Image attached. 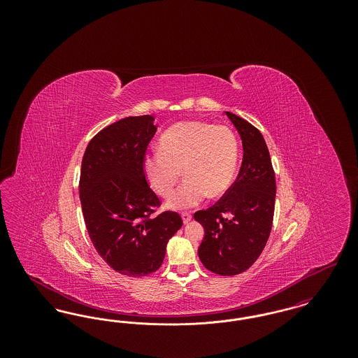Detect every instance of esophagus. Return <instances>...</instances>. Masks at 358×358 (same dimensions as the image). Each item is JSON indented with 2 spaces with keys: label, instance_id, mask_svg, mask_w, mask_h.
<instances>
[{
  "label": "esophagus",
  "instance_id": "34e87169",
  "mask_svg": "<svg viewBox=\"0 0 358 358\" xmlns=\"http://www.w3.org/2000/svg\"><path fill=\"white\" fill-rule=\"evenodd\" d=\"M181 217H182V222H184V224H187V222L192 220V215H190L189 212H184V213L181 215Z\"/></svg>",
  "mask_w": 358,
  "mask_h": 358
}]
</instances>
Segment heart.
<instances>
[{
  "label": "heart",
  "mask_w": 358,
  "mask_h": 358,
  "mask_svg": "<svg viewBox=\"0 0 358 358\" xmlns=\"http://www.w3.org/2000/svg\"><path fill=\"white\" fill-rule=\"evenodd\" d=\"M238 161V138L229 127L187 120L159 136L158 153L143 161V171L154 192L168 199L182 171L187 180L168 203L181 210L200 204L206 194L222 196L234 181Z\"/></svg>",
  "instance_id": "heart-1"
}]
</instances>
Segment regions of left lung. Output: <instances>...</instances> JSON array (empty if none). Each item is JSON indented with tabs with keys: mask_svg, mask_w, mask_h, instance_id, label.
Wrapping results in <instances>:
<instances>
[{
	"mask_svg": "<svg viewBox=\"0 0 358 358\" xmlns=\"http://www.w3.org/2000/svg\"><path fill=\"white\" fill-rule=\"evenodd\" d=\"M243 142L238 178L222 199L194 213L205 229L199 257L212 273L231 276L248 270L262 254L273 228L276 182L262 133L232 113H225Z\"/></svg>",
	"mask_w": 358,
	"mask_h": 358,
	"instance_id": "1",
	"label": "left lung"
}]
</instances>
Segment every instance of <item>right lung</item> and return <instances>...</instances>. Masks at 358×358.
<instances>
[{
  "instance_id": "obj_1",
  "label": "right lung",
  "mask_w": 358,
  "mask_h": 358,
  "mask_svg": "<svg viewBox=\"0 0 358 358\" xmlns=\"http://www.w3.org/2000/svg\"><path fill=\"white\" fill-rule=\"evenodd\" d=\"M155 131L152 115L118 120L90 141L82 161L79 194L88 235L103 260L127 276L155 273L182 227L177 212L154 215L161 201L143 161Z\"/></svg>"
}]
</instances>
